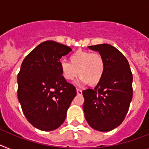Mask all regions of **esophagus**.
I'll return each mask as SVG.
<instances>
[{
	"label": "esophagus",
	"mask_w": 149,
	"mask_h": 149,
	"mask_svg": "<svg viewBox=\"0 0 149 149\" xmlns=\"http://www.w3.org/2000/svg\"><path fill=\"white\" fill-rule=\"evenodd\" d=\"M77 95H82V91L81 89H79V88H77Z\"/></svg>",
	"instance_id": "esophagus-1"
}]
</instances>
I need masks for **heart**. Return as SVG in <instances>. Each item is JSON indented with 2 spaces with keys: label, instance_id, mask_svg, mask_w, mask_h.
Masks as SVG:
<instances>
[{
  "label": "heart",
  "instance_id": "b5f03b06",
  "mask_svg": "<svg viewBox=\"0 0 149 149\" xmlns=\"http://www.w3.org/2000/svg\"><path fill=\"white\" fill-rule=\"evenodd\" d=\"M69 62L60 61L59 70L66 81H72L79 75V82L89 86L98 84L104 73L105 63L100 54L77 51L69 57Z\"/></svg>",
  "mask_w": 149,
  "mask_h": 149
}]
</instances>
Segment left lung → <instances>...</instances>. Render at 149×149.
<instances>
[{"mask_svg":"<svg viewBox=\"0 0 149 149\" xmlns=\"http://www.w3.org/2000/svg\"><path fill=\"white\" fill-rule=\"evenodd\" d=\"M88 47L103 57L105 70L94 89L82 91L85 118L94 130L108 132L120 126L128 112L132 98V74L127 58L113 46L102 44Z\"/></svg>","mask_w":149,"mask_h":149,"instance_id":"left-lung-1","label":"left lung"}]
</instances>
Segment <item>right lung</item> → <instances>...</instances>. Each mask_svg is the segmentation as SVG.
Masks as SVG:
<instances>
[{
    "label": "right lung",
    "instance_id": "add662e5",
    "mask_svg": "<svg viewBox=\"0 0 149 149\" xmlns=\"http://www.w3.org/2000/svg\"><path fill=\"white\" fill-rule=\"evenodd\" d=\"M72 51L54 41L38 45L25 57L17 76L19 102L31 124L42 131L62 125L77 90L62 77L60 60Z\"/></svg>",
    "mask_w": 149,
    "mask_h": 149
}]
</instances>
